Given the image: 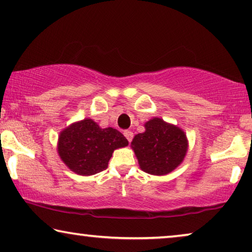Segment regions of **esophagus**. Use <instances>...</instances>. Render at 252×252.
Listing matches in <instances>:
<instances>
[{
	"label": "esophagus",
	"instance_id": "obj_1",
	"mask_svg": "<svg viewBox=\"0 0 252 252\" xmlns=\"http://www.w3.org/2000/svg\"><path fill=\"white\" fill-rule=\"evenodd\" d=\"M124 135H125L127 141L131 142V139H133V133H131L130 130H125V131H124Z\"/></svg>",
	"mask_w": 252,
	"mask_h": 252
}]
</instances>
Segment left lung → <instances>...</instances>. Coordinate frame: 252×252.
I'll use <instances>...</instances> for the list:
<instances>
[{"instance_id": "1", "label": "left lung", "mask_w": 252, "mask_h": 252, "mask_svg": "<svg viewBox=\"0 0 252 252\" xmlns=\"http://www.w3.org/2000/svg\"><path fill=\"white\" fill-rule=\"evenodd\" d=\"M144 133L137 134L131 142L143 171L163 176L175 170L187 152V138L183 130L153 118L145 124Z\"/></svg>"}]
</instances>
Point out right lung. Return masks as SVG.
Returning <instances> with one entry per match:
<instances>
[{
    "instance_id": "obj_1",
    "label": "right lung",
    "mask_w": 252,
    "mask_h": 252,
    "mask_svg": "<svg viewBox=\"0 0 252 252\" xmlns=\"http://www.w3.org/2000/svg\"><path fill=\"white\" fill-rule=\"evenodd\" d=\"M127 144L121 131L111 127L100 128L92 119H84L62 131L59 154L72 171L91 176L106 170L114 150Z\"/></svg>"
}]
</instances>
